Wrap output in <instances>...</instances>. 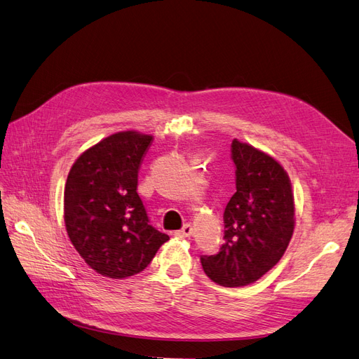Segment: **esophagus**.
<instances>
[{"mask_svg":"<svg viewBox=\"0 0 359 359\" xmlns=\"http://www.w3.org/2000/svg\"><path fill=\"white\" fill-rule=\"evenodd\" d=\"M176 234H177L179 237H182V238H187V237H191V236H192V225H191V224H187V225H183V226H182V229H179Z\"/></svg>","mask_w":359,"mask_h":359,"instance_id":"esophagus-1","label":"esophagus"}]
</instances>
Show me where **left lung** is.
Returning a JSON list of instances; mask_svg holds the SVG:
<instances>
[{
  "label": "left lung",
  "mask_w": 359,
  "mask_h": 359,
  "mask_svg": "<svg viewBox=\"0 0 359 359\" xmlns=\"http://www.w3.org/2000/svg\"><path fill=\"white\" fill-rule=\"evenodd\" d=\"M236 194L224 212V245L216 255H203L204 273L229 287L246 286L280 261L295 226L294 194L287 172L257 147L231 144Z\"/></svg>",
  "instance_id": "1"
}]
</instances>
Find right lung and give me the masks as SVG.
Segmentation results:
<instances>
[{"label": "right lung", "mask_w": 359, "mask_h": 359, "mask_svg": "<svg viewBox=\"0 0 359 359\" xmlns=\"http://www.w3.org/2000/svg\"><path fill=\"white\" fill-rule=\"evenodd\" d=\"M154 137L122 131L80 155L68 172L64 221L92 270L110 279L143 271L170 237L149 224L137 194L138 168Z\"/></svg>", "instance_id": "add662e5"}]
</instances>
